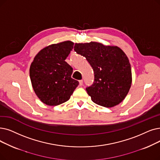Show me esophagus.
Listing matches in <instances>:
<instances>
[{
    "label": "esophagus",
    "mask_w": 160,
    "mask_h": 160,
    "mask_svg": "<svg viewBox=\"0 0 160 160\" xmlns=\"http://www.w3.org/2000/svg\"><path fill=\"white\" fill-rule=\"evenodd\" d=\"M79 85H80V86H82V85H83V80H80L79 81Z\"/></svg>",
    "instance_id": "obj_1"
}]
</instances>
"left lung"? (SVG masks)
Segmentation results:
<instances>
[{
    "instance_id": "obj_1",
    "label": "left lung",
    "mask_w": 160,
    "mask_h": 160,
    "mask_svg": "<svg viewBox=\"0 0 160 160\" xmlns=\"http://www.w3.org/2000/svg\"><path fill=\"white\" fill-rule=\"evenodd\" d=\"M74 51L86 58L94 72L93 84L86 88L93 102L113 107L128 95L132 82L129 59L118 46L91 42L76 43Z\"/></svg>"
}]
</instances>
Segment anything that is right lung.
I'll list each match as a JSON object with an SVG mask.
<instances>
[{"mask_svg": "<svg viewBox=\"0 0 160 160\" xmlns=\"http://www.w3.org/2000/svg\"><path fill=\"white\" fill-rule=\"evenodd\" d=\"M73 46L69 40L48 46L37 53L31 65L32 86L47 105L56 106L67 101L79 84L71 78L73 69L65 61Z\"/></svg>", "mask_w": 160, "mask_h": 160, "instance_id": "1", "label": "right lung"}]
</instances>
